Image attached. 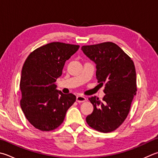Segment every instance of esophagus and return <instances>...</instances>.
I'll use <instances>...</instances> for the list:
<instances>
[{"instance_id":"esophagus-1","label":"esophagus","mask_w":158,"mask_h":158,"mask_svg":"<svg viewBox=\"0 0 158 158\" xmlns=\"http://www.w3.org/2000/svg\"><path fill=\"white\" fill-rule=\"evenodd\" d=\"M86 101V98L83 96H77V102L78 103H82Z\"/></svg>"}]
</instances>
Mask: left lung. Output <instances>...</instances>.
I'll return each mask as SVG.
<instances>
[{
  "instance_id": "8db88e82",
  "label": "left lung",
  "mask_w": 158,
  "mask_h": 158,
  "mask_svg": "<svg viewBox=\"0 0 158 158\" xmlns=\"http://www.w3.org/2000/svg\"><path fill=\"white\" fill-rule=\"evenodd\" d=\"M81 50L96 64L99 84H105L102 101L96 97L88 99L94 110L86 122L95 130L108 133L118 128L127 118L136 94L134 63L118 45L112 42L84 45Z\"/></svg>"
}]
</instances>
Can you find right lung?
<instances>
[{
  "label": "right lung",
  "instance_id": "add662e5",
  "mask_svg": "<svg viewBox=\"0 0 158 158\" xmlns=\"http://www.w3.org/2000/svg\"><path fill=\"white\" fill-rule=\"evenodd\" d=\"M79 45L52 42L31 52L21 71V107L36 128L50 131L58 128L76 101L73 94L57 90L55 82L61 76L65 62Z\"/></svg>",
  "mask_w": 158,
  "mask_h": 158
}]
</instances>
